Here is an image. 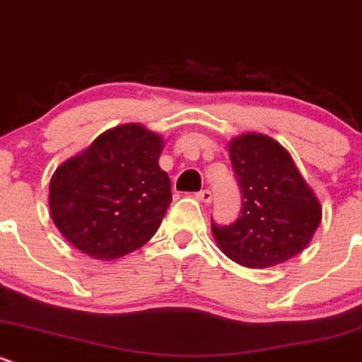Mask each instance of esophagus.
<instances>
[{
	"label": "esophagus",
	"instance_id": "1",
	"mask_svg": "<svg viewBox=\"0 0 362 362\" xmlns=\"http://www.w3.org/2000/svg\"><path fill=\"white\" fill-rule=\"evenodd\" d=\"M197 199H199L200 202H206V204H209L211 200H213V193H211L209 189H202V192H199V193H197Z\"/></svg>",
	"mask_w": 362,
	"mask_h": 362
}]
</instances>
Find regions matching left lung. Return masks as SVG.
<instances>
[{
    "label": "left lung",
    "mask_w": 362,
    "mask_h": 362,
    "mask_svg": "<svg viewBox=\"0 0 362 362\" xmlns=\"http://www.w3.org/2000/svg\"><path fill=\"white\" fill-rule=\"evenodd\" d=\"M228 156L243 193L241 216L211 223L218 248L250 269L273 267L301 253L322 221V206L291 153L264 134L228 142Z\"/></svg>",
    "instance_id": "8db88e82"
}]
</instances>
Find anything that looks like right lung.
<instances>
[{"mask_svg": "<svg viewBox=\"0 0 362 362\" xmlns=\"http://www.w3.org/2000/svg\"><path fill=\"white\" fill-rule=\"evenodd\" d=\"M162 149V135L127 123L61 163L49 182V209L63 238L96 260L144 246L173 200L169 176L158 165Z\"/></svg>", "mask_w": 362, "mask_h": 362, "instance_id": "right-lung-1", "label": "right lung"}]
</instances>
